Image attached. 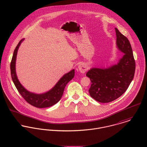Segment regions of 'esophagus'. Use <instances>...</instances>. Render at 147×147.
I'll return each instance as SVG.
<instances>
[{"mask_svg": "<svg viewBox=\"0 0 147 147\" xmlns=\"http://www.w3.org/2000/svg\"><path fill=\"white\" fill-rule=\"evenodd\" d=\"M78 68H79L80 72L82 74H84L87 70V67H86V64H85L84 63H82V64H79L78 66Z\"/></svg>", "mask_w": 147, "mask_h": 147, "instance_id": "1", "label": "esophagus"}]
</instances>
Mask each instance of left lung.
Listing matches in <instances>:
<instances>
[{
    "mask_svg": "<svg viewBox=\"0 0 147 147\" xmlns=\"http://www.w3.org/2000/svg\"><path fill=\"white\" fill-rule=\"evenodd\" d=\"M118 49L123 53L117 64L107 68H92L86 75L91 81L90 96L98 102L107 103L121 96L133 80L135 62L127 38L115 28Z\"/></svg>",
    "mask_w": 147,
    "mask_h": 147,
    "instance_id": "8db88e82",
    "label": "left lung"
}]
</instances>
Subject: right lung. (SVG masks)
Wrapping results in <instances>:
<instances>
[{
  "mask_svg": "<svg viewBox=\"0 0 147 147\" xmlns=\"http://www.w3.org/2000/svg\"><path fill=\"white\" fill-rule=\"evenodd\" d=\"M23 40L24 39H22L16 47L11 62V74L13 82L21 96L29 104L38 108L48 107L55 105L61 100L65 85L74 77L75 69L64 75L51 90L45 93L36 94L28 91L19 82L15 69L18 50Z\"/></svg>",
  "mask_w": 147,
  "mask_h": 147,
  "instance_id": "add662e5",
  "label": "right lung"
}]
</instances>
